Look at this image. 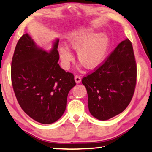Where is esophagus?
<instances>
[{
	"mask_svg": "<svg viewBox=\"0 0 152 152\" xmlns=\"http://www.w3.org/2000/svg\"><path fill=\"white\" fill-rule=\"evenodd\" d=\"M75 82L77 84H79V83H80L81 81H82V78H81V77L80 75H75Z\"/></svg>",
	"mask_w": 152,
	"mask_h": 152,
	"instance_id": "1",
	"label": "esophagus"
}]
</instances>
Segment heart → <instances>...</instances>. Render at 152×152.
<instances>
[{
	"label": "heart",
	"instance_id": "obj_1",
	"mask_svg": "<svg viewBox=\"0 0 152 152\" xmlns=\"http://www.w3.org/2000/svg\"><path fill=\"white\" fill-rule=\"evenodd\" d=\"M68 44L77 50V59L88 69L100 66L104 61L110 48V38L106 33L96 34L92 29H79L68 35ZM59 56L64 66L67 67L74 57L69 48L61 45Z\"/></svg>",
	"mask_w": 152,
	"mask_h": 152
}]
</instances>
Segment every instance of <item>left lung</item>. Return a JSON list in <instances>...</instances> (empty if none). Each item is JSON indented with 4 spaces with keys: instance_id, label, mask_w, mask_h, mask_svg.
I'll return each mask as SVG.
<instances>
[{
    "instance_id": "1",
    "label": "left lung",
    "mask_w": 152,
    "mask_h": 152,
    "mask_svg": "<svg viewBox=\"0 0 152 152\" xmlns=\"http://www.w3.org/2000/svg\"><path fill=\"white\" fill-rule=\"evenodd\" d=\"M136 76L134 50L126 39L94 72L82 79L91 115L99 120H107L122 113L134 95Z\"/></svg>"
}]
</instances>
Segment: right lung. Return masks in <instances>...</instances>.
I'll return each instance as SVG.
<instances>
[{
  "label": "right lung",
  "instance_id": "add662e5",
  "mask_svg": "<svg viewBox=\"0 0 152 152\" xmlns=\"http://www.w3.org/2000/svg\"><path fill=\"white\" fill-rule=\"evenodd\" d=\"M58 45L57 40L46 52L25 34L12 60V84L18 102L27 115L41 124L53 123L61 117L68 93L76 85L73 74L58 64Z\"/></svg>",
  "mask_w": 152,
  "mask_h": 152
}]
</instances>
